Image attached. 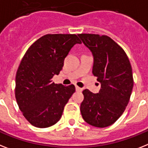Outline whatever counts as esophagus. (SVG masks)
I'll use <instances>...</instances> for the list:
<instances>
[{"mask_svg":"<svg viewBox=\"0 0 148 148\" xmlns=\"http://www.w3.org/2000/svg\"><path fill=\"white\" fill-rule=\"evenodd\" d=\"M75 90H76L77 91H82V88L78 87V86H75Z\"/></svg>","mask_w":148,"mask_h":148,"instance_id":"obj_1","label":"esophagus"}]
</instances>
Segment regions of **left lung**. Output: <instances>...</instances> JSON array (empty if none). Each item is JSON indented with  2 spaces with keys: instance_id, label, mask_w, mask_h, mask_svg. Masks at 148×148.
Returning a JSON list of instances; mask_svg holds the SVG:
<instances>
[{
  "instance_id": "obj_1",
  "label": "left lung",
  "mask_w": 148,
  "mask_h": 148,
  "mask_svg": "<svg viewBox=\"0 0 148 148\" xmlns=\"http://www.w3.org/2000/svg\"><path fill=\"white\" fill-rule=\"evenodd\" d=\"M94 57L92 73L101 84L99 93L82 91V116L89 125L104 128L119 119L132 91V69L124 50L107 35L79 34Z\"/></svg>"
}]
</instances>
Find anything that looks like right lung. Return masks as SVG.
Listing matches in <instances>:
<instances>
[{"label": "right lung", "mask_w": 148, "mask_h": 148, "mask_svg": "<svg viewBox=\"0 0 148 148\" xmlns=\"http://www.w3.org/2000/svg\"><path fill=\"white\" fill-rule=\"evenodd\" d=\"M81 43L75 34H48L25 52L16 75L15 96L24 117L34 126L47 128L60 119L75 88L51 79L60 73L72 47Z\"/></svg>", "instance_id": "right-lung-1"}]
</instances>
